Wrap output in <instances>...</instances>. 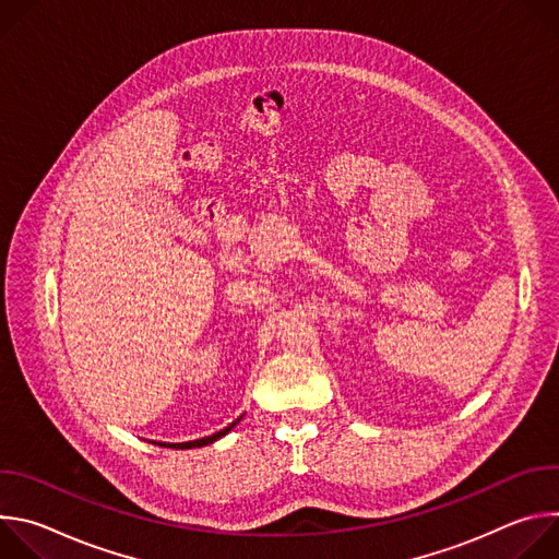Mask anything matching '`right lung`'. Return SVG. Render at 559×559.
Wrapping results in <instances>:
<instances>
[{"label":"right lung","instance_id":"right-lung-1","mask_svg":"<svg viewBox=\"0 0 559 559\" xmlns=\"http://www.w3.org/2000/svg\"><path fill=\"white\" fill-rule=\"evenodd\" d=\"M236 423H238V420H236ZM236 423H231L229 427H225V429H221V431H216V433H212V436H207V438H201V440L179 442V444H164V442H158V447H170V449H194V447H205V444H210V442H214V440L223 438L227 431H231V429L236 427Z\"/></svg>","mask_w":559,"mask_h":559}]
</instances>
